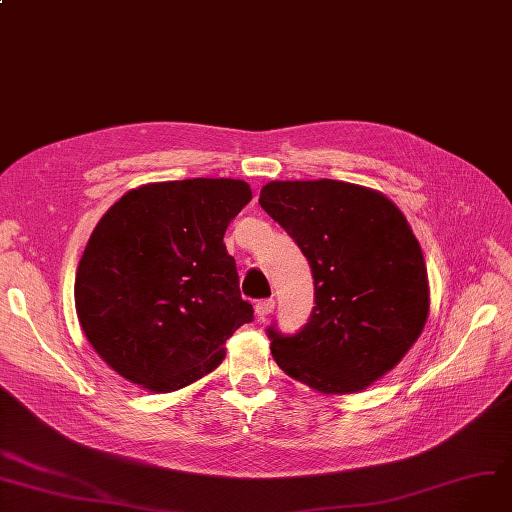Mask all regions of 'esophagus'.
<instances>
[{
	"label": "esophagus",
	"instance_id": "esophagus-1",
	"mask_svg": "<svg viewBox=\"0 0 512 512\" xmlns=\"http://www.w3.org/2000/svg\"><path fill=\"white\" fill-rule=\"evenodd\" d=\"M272 311H274V299H262L256 303V316L260 320H266Z\"/></svg>",
	"mask_w": 512,
	"mask_h": 512
}]
</instances>
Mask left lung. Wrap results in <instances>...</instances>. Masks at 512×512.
<instances>
[{"label":"left lung","instance_id":"left-lung-1","mask_svg":"<svg viewBox=\"0 0 512 512\" xmlns=\"http://www.w3.org/2000/svg\"><path fill=\"white\" fill-rule=\"evenodd\" d=\"M260 207L307 258L316 285L309 322L270 352L320 393H357L396 367L424 330L430 291L424 256L385 194L340 180H274Z\"/></svg>","mask_w":512,"mask_h":512}]
</instances>
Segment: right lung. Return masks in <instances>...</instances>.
<instances>
[{
    "label": "right lung",
    "mask_w": 512,
    "mask_h": 512,
    "mask_svg": "<svg viewBox=\"0 0 512 512\" xmlns=\"http://www.w3.org/2000/svg\"><path fill=\"white\" fill-rule=\"evenodd\" d=\"M252 201L248 182L192 178L125 192L90 235L75 311L100 359L153 393L182 389L225 359L252 322L223 235Z\"/></svg>",
    "instance_id": "add662e5"
}]
</instances>
